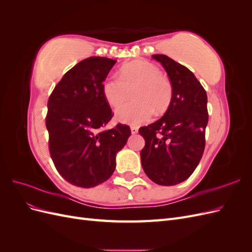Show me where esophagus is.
I'll return each instance as SVG.
<instances>
[{
    "instance_id": "obj_1",
    "label": "esophagus",
    "mask_w": 252,
    "mask_h": 252,
    "mask_svg": "<svg viewBox=\"0 0 252 252\" xmlns=\"http://www.w3.org/2000/svg\"><path fill=\"white\" fill-rule=\"evenodd\" d=\"M130 130H131V133H132V134H135V133H138L139 128L135 127V126H132V127L130 128Z\"/></svg>"
}]
</instances>
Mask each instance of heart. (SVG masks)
<instances>
[{"mask_svg": "<svg viewBox=\"0 0 252 252\" xmlns=\"http://www.w3.org/2000/svg\"><path fill=\"white\" fill-rule=\"evenodd\" d=\"M135 100L116 111L122 123L138 125L148 121L154 111L164 112L171 102L170 82L161 74L158 67L148 61H132L122 66L120 77H109L103 83V94L117 108L129 97Z\"/></svg>", "mask_w": 252, "mask_h": 252, "instance_id": "b5f03b06", "label": "heart"}]
</instances>
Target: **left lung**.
<instances>
[{
	"instance_id": "obj_1",
	"label": "left lung",
	"mask_w": 252,
	"mask_h": 252,
	"mask_svg": "<svg viewBox=\"0 0 252 252\" xmlns=\"http://www.w3.org/2000/svg\"><path fill=\"white\" fill-rule=\"evenodd\" d=\"M172 87L171 102L164 116L140 128L145 140L142 167L158 185L173 186L187 180L199 165L208 123L207 94L187 67L165 55H154Z\"/></svg>"
}]
</instances>
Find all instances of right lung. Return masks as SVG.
I'll use <instances>...</instances> for the list:
<instances>
[{"instance_id":"obj_1","label":"right lung","mask_w":252,"mask_h":252,"mask_svg":"<svg viewBox=\"0 0 252 252\" xmlns=\"http://www.w3.org/2000/svg\"><path fill=\"white\" fill-rule=\"evenodd\" d=\"M117 61L90 57L67 71L48 100L49 151L59 173L70 184L91 188L107 181L116 157L131 135L127 125L109 130L112 111L103 82Z\"/></svg>"}]
</instances>
